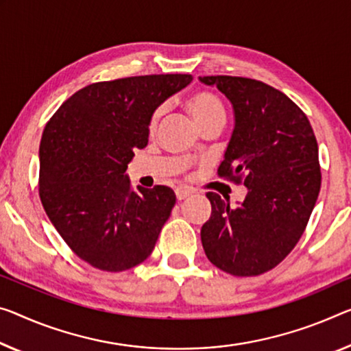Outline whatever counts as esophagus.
<instances>
[{
  "instance_id": "esophagus-1",
  "label": "esophagus",
  "mask_w": 351,
  "mask_h": 351,
  "mask_svg": "<svg viewBox=\"0 0 351 351\" xmlns=\"http://www.w3.org/2000/svg\"><path fill=\"white\" fill-rule=\"evenodd\" d=\"M191 194V190H188V188H177L176 190V196H177V201H183V199H186L188 196Z\"/></svg>"
}]
</instances>
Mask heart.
<instances>
[{
	"instance_id": "heart-1",
	"label": "heart",
	"mask_w": 351,
	"mask_h": 351,
	"mask_svg": "<svg viewBox=\"0 0 351 351\" xmlns=\"http://www.w3.org/2000/svg\"><path fill=\"white\" fill-rule=\"evenodd\" d=\"M186 110L190 111V114L193 116V119L196 121L197 125H201V123L207 121L217 119V117H226L223 104H221L218 97L208 93H199L190 97V99L186 100ZM158 116L160 111L155 112L152 117V123H150L152 128L155 127V123H157Z\"/></svg>"
}]
</instances>
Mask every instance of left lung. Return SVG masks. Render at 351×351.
<instances>
[{
  "instance_id": "obj_1",
  "label": "left lung",
  "mask_w": 351,
  "mask_h": 351,
  "mask_svg": "<svg viewBox=\"0 0 351 351\" xmlns=\"http://www.w3.org/2000/svg\"><path fill=\"white\" fill-rule=\"evenodd\" d=\"M230 101L232 130L219 176L247 194L239 207L207 193L212 215L201 229L208 261L234 276H256L284 261L303 235L319 197V145L303 111L281 90L241 77H199Z\"/></svg>"
}]
</instances>
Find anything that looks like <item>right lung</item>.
I'll list each match as a JSON object with an SVG mask.
<instances>
[{
	"label": "right lung",
	"instance_id": "1",
	"mask_svg": "<svg viewBox=\"0 0 351 351\" xmlns=\"http://www.w3.org/2000/svg\"><path fill=\"white\" fill-rule=\"evenodd\" d=\"M191 75H144L86 86L45 125L39 194L75 254L104 271L144 262L176 204L169 186L132 190L127 166L149 141L157 108Z\"/></svg>",
	"mask_w": 351,
	"mask_h": 351
}]
</instances>
